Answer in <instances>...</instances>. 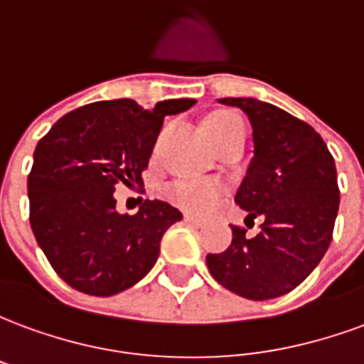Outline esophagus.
I'll list each match as a JSON object with an SVG mask.
<instances>
[{
    "label": "esophagus",
    "mask_w": 364,
    "mask_h": 364,
    "mask_svg": "<svg viewBox=\"0 0 364 364\" xmlns=\"http://www.w3.org/2000/svg\"><path fill=\"white\" fill-rule=\"evenodd\" d=\"M187 224H195V226H205V220L203 218H198V216H193V214H185L183 216Z\"/></svg>",
    "instance_id": "1"
}]
</instances>
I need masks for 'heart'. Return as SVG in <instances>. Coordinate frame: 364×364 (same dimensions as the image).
I'll use <instances>...</instances> for the list:
<instances>
[{"label":"heart","instance_id":"heart-1","mask_svg":"<svg viewBox=\"0 0 364 364\" xmlns=\"http://www.w3.org/2000/svg\"><path fill=\"white\" fill-rule=\"evenodd\" d=\"M242 120L234 112H214L205 120V128L208 136L216 144L222 136L226 134L230 127ZM220 183L213 179H181V181L169 183L166 187V197L183 210L203 214L220 198Z\"/></svg>","mask_w":364,"mask_h":364}]
</instances>
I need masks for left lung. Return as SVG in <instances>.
I'll return each instance as SVG.
<instances>
[{"label":"left lung","mask_w":364,"mask_h":364,"mask_svg":"<svg viewBox=\"0 0 364 364\" xmlns=\"http://www.w3.org/2000/svg\"><path fill=\"white\" fill-rule=\"evenodd\" d=\"M253 128V158L236 193L245 220L261 216V232L232 226L226 252L208 253V271L224 289L250 300L294 290L328 252L339 210L333 156L304 120L252 97H226Z\"/></svg>","instance_id":"1"}]
</instances>
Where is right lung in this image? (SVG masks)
<instances>
[{"label":"right lung","instance_id":"right-lung-1","mask_svg":"<svg viewBox=\"0 0 364 364\" xmlns=\"http://www.w3.org/2000/svg\"><path fill=\"white\" fill-rule=\"evenodd\" d=\"M195 103L167 99L144 109L132 99L97 101L64 114L36 144L28 220L52 269L72 289L112 296L156 265L161 237L183 214L164 200L119 214L114 189L142 187L164 119Z\"/></svg>","mask_w":364,"mask_h":364}]
</instances>
